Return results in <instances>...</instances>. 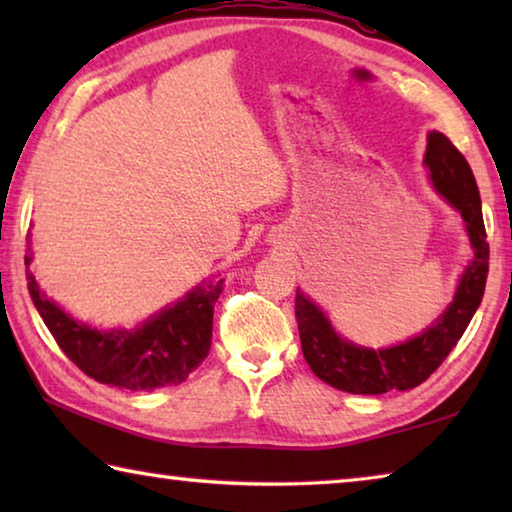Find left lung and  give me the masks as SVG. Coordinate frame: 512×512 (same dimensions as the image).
I'll list each match as a JSON object with an SVG mask.
<instances>
[{"mask_svg":"<svg viewBox=\"0 0 512 512\" xmlns=\"http://www.w3.org/2000/svg\"><path fill=\"white\" fill-rule=\"evenodd\" d=\"M424 164L440 194L452 203L467 225L474 259L458 284L454 302L433 327L420 336L386 350L357 348L334 332L329 320L314 302L296 293V318L302 354L318 379L354 395H379L406 391L427 381L447 354L456 348L470 325L476 307L481 305L488 280L490 246L485 241L481 196L474 173L463 153L443 133H429Z\"/></svg>","mask_w":512,"mask_h":512,"instance_id":"8db88e82","label":"left lung"}]
</instances>
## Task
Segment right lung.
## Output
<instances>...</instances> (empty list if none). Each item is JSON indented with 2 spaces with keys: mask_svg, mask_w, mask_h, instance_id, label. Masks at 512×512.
I'll list each match as a JSON object with an SVG mask.
<instances>
[{
  "mask_svg": "<svg viewBox=\"0 0 512 512\" xmlns=\"http://www.w3.org/2000/svg\"><path fill=\"white\" fill-rule=\"evenodd\" d=\"M31 264V257H24ZM29 293L38 314L65 357L99 384L153 391L176 386L201 366L212 345L214 302L221 293L219 282L203 284L189 291L173 307L160 311L135 332H99L76 323L63 309L47 300L36 277L27 271Z\"/></svg>",
  "mask_w": 512,
  "mask_h": 512,
  "instance_id": "right-lung-1",
  "label": "right lung"
}]
</instances>
